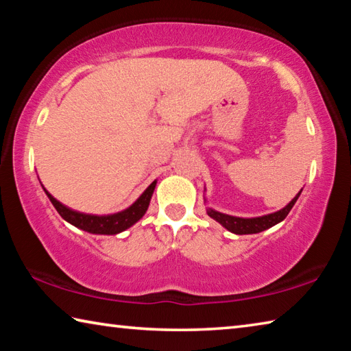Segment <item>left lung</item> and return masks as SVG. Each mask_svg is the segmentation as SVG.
<instances>
[{"label": "left lung", "instance_id": "obj_1", "mask_svg": "<svg viewBox=\"0 0 351 351\" xmlns=\"http://www.w3.org/2000/svg\"><path fill=\"white\" fill-rule=\"evenodd\" d=\"M302 192V190H300ZM300 192L295 195L294 199L291 201L288 206H285L282 210L274 212V213H268V215L263 217H257V218H239V217H232V215H226V213L217 212L213 209H207V215L210 218L217 219V221L224 226L226 229L230 230V232L239 234V235H245V234H258L261 230H266L276 226L277 223L283 221L289 210L293 209V206L295 204L297 198L300 197Z\"/></svg>", "mask_w": 351, "mask_h": 351}]
</instances>
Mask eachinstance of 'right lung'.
<instances>
[{
  "label": "right lung",
  "instance_id": "obj_1",
  "mask_svg": "<svg viewBox=\"0 0 351 351\" xmlns=\"http://www.w3.org/2000/svg\"><path fill=\"white\" fill-rule=\"evenodd\" d=\"M156 187V181H153L150 186L147 187L144 193L141 195L134 204H132L128 209L112 213V215H88V213H80L75 210H71L69 207L63 206L60 201H57L49 192H45L47 195V198L51 199V203L54 204L57 212L60 213V217L63 219H66L68 223H71L75 228L86 230V232L91 234H104V235H116L122 230L128 229L130 226H133L136 221L144 217V213L148 209V204H150L153 190Z\"/></svg>",
  "mask_w": 351,
  "mask_h": 351
}]
</instances>
